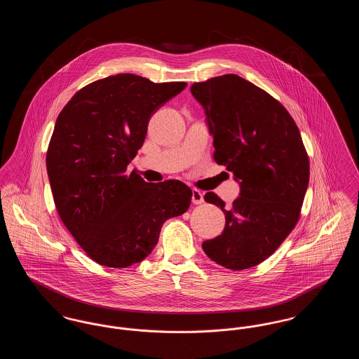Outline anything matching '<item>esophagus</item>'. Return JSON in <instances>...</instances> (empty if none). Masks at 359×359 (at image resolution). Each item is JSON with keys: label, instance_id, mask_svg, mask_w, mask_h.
Here are the masks:
<instances>
[{"label": "esophagus", "instance_id": "1", "mask_svg": "<svg viewBox=\"0 0 359 359\" xmlns=\"http://www.w3.org/2000/svg\"><path fill=\"white\" fill-rule=\"evenodd\" d=\"M205 202V196L201 191L192 189V203L194 205H202Z\"/></svg>", "mask_w": 359, "mask_h": 359}]
</instances>
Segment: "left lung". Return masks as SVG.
Instances as JSON below:
<instances>
[{"label":"left lung","instance_id":"1","mask_svg":"<svg viewBox=\"0 0 359 359\" xmlns=\"http://www.w3.org/2000/svg\"><path fill=\"white\" fill-rule=\"evenodd\" d=\"M214 137V160L241 186L230 208L214 194L205 202L226 215L222 234L202 243L205 255L242 271L272 256L300 218L309 160L287 109L265 90L236 74L191 86Z\"/></svg>","mask_w":359,"mask_h":359}]
</instances>
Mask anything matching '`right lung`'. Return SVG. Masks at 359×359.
<instances>
[{
    "instance_id": "1",
    "label": "right lung",
    "mask_w": 359,
    "mask_h": 359,
    "mask_svg": "<svg viewBox=\"0 0 359 359\" xmlns=\"http://www.w3.org/2000/svg\"><path fill=\"white\" fill-rule=\"evenodd\" d=\"M186 86L117 74L81 88L57 116L47 151L53 202L97 264L141 262L154 250L163 223L187 211L192 191L180 180L147 183L128 172L151 117Z\"/></svg>"
}]
</instances>
